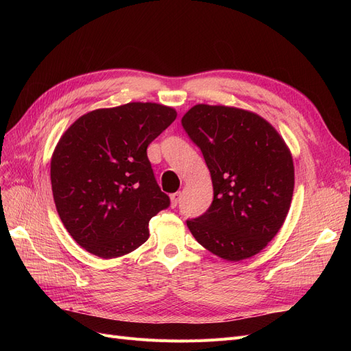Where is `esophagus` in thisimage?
Masks as SVG:
<instances>
[{"mask_svg":"<svg viewBox=\"0 0 351 351\" xmlns=\"http://www.w3.org/2000/svg\"><path fill=\"white\" fill-rule=\"evenodd\" d=\"M180 197H182V195H180L178 192H177V193H173L171 196H169V199H171V208H176V206L178 205Z\"/></svg>","mask_w":351,"mask_h":351,"instance_id":"1","label":"esophagus"}]
</instances>
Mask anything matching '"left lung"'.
<instances>
[{"label":"left lung","instance_id":"1","mask_svg":"<svg viewBox=\"0 0 351 351\" xmlns=\"http://www.w3.org/2000/svg\"><path fill=\"white\" fill-rule=\"evenodd\" d=\"M182 124L204 154L214 186L212 205L187 227L206 250L230 262L268 246L291 205L294 165L289 146L261 115L197 104Z\"/></svg>","mask_w":351,"mask_h":351}]
</instances>
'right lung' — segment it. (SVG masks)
Segmentation results:
<instances>
[{"mask_svg":"<svg viewBox=\"0 0 351 351\" xmlns=\"http://www.w3.org/2000/svg\"><path fill=\"white\" fill-rule=\"evenodd\" d=\"M177 117L155 102L93 110L60 137L51 158L58 215L79 246L120 258L149 237V219L169 206L146 149Z\"/></svg>","mask_w":351,"mask_h":351,"instance_id":"right-lung-1","label":"right lung"}]
</instances>
